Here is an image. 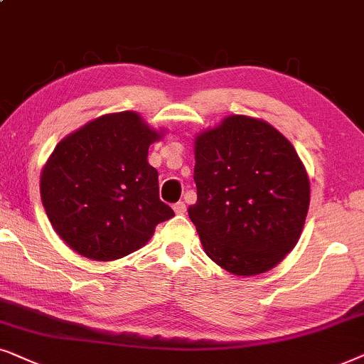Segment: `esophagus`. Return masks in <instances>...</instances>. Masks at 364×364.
<instances>
[{"instance_id":"34e87169","label":"esophagus","mask_w":364,"mask_h":364,"mask_svg":"<svg viewBox=\"0 0 364 364\" xmlns=\"http://www.w3.org/2000/svg\"><path fill=\"white\" fill-rule=\"evenodd\" d=\"M173 210H174V213H176V215H185V213H186V205L183 201H178L176 205L173 206Z\"/></svg>"}]
</instances>
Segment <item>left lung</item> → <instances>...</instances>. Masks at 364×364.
Listing matches in <instances>:
<instances>
[{
    "label": "left lung",
    "mask_w": 364,
    "mask_h": 364,
    "mask_svg": "<svg viewBox=\"0 0 364 364\" xmlns=\"http://www.w3.org/2000/svg\"><path fill=\"white\" fill-rule=\"evenodd\" d=\"M196 205L206 255L236 276L274 268L298 243L309 179L296 149L263 119L228 116L195 139Z\"/></svg>",
    "instance_id": "1"
}]
</instances>
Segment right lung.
Returning <instances> with one entry per match:
<instances>
[{"instance_id":"1","label":"right lung","mask_w":364,"mask_h":364,"mask_svg":"<svg viewBox=\"0 0 364 364\" xmlns=\"http://www.w3.org/2000/svg\"><path fill=\"white\" fill-rule=\"evenodd\" d=\"M161 133L134 111L100 116L56 144L41 171V201L77 255L113 261L144 246L174 216L159 200L149 144Z\"/></svg>"}]
</instances>
